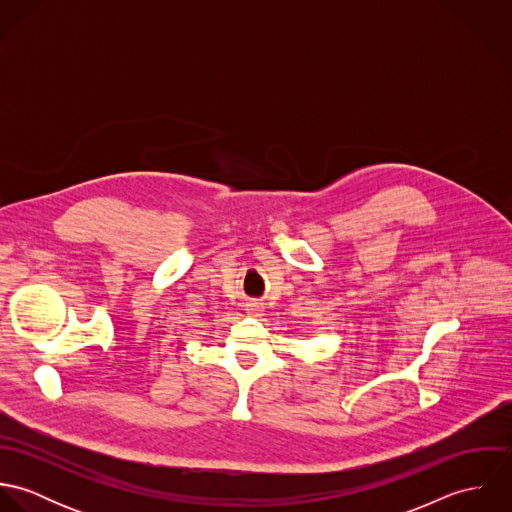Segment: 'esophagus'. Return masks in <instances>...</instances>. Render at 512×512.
<instances>
[{"mask_svg": "<svg viewBox=\"0 0 512 512\" xmlns=\"http://www.w3.org/2000/svg\"><path fill=\"white\" fill-rule=\"evenodd\" d=\"M246 309H248V313H260V311H262V305H258V303H248Z\"/></svg>", "mask_w": 512, "mask_h": 512, "instance_id": "esophagus-1", "label": "esophagus"}]
</instances>
